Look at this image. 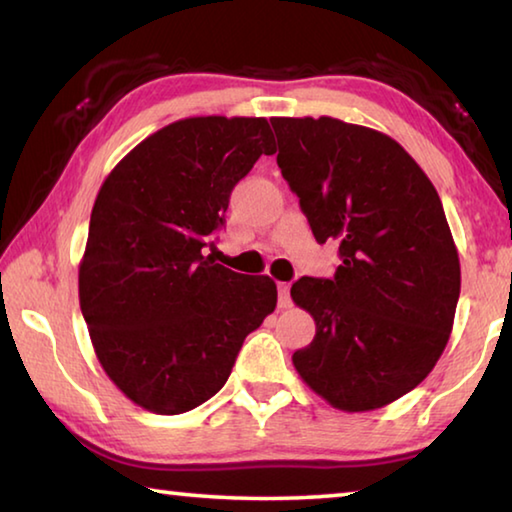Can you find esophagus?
Returning <instances> with one entry per match:
<instances>
[{"instance_id": "esophagus-1", "label": "esophagus", "mask_w": 512, "mask_h": 512, "mask_svg": "<svg viewBox=\"0 0 512 512\" xmlns=\"http://www.w3.org/2000/svg\"><path fill=\"white\" fill-rule=\"evenodd\" d=\"M277 305H280V309L291 305V287H289V282L277 284Z\"/></svg>"}]
</instances>
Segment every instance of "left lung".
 I'll return each instance as SVG.
<instances>
[{
	"label": "left lung",
	"instance_id": "8db88e82",
	"mask_svg": "<svg viewBox=\"0 0 512 512\" xmlns=\"http://www.w3.org/2000/svg\"><path fill=\"white\" fill-rule=\"evenodd\" d=\"M277 167L318 244L339 241L334 277H300L291 298L316 320L293 352L311 391L372 411L413 391L449 341L461 264L443 203L391 137L332 117H273Z\"/></svg>",
	"mask_w": 512,
	"mask_h": 512
}]
</instances>
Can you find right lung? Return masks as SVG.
<instances>
[{"label":"right lung","mask_w":512,"mask_h":512,"mask_svg":"<svg viewBox=\"0 0 512 512\" xmlns=\"http://www.w3.org/2000/svg\"><path fill=\"white\" fill-rule=\"evenodd\" d=\"M273 153L264 117H189L146 137L101 185L81 311L106 375L142 409L178 415L210 400L275 309L271 277L205 255L232 189Z\"/></svg>","instance_id":"1"}]
</instances>
